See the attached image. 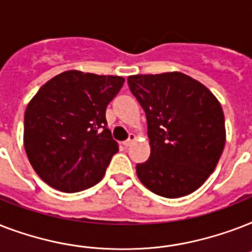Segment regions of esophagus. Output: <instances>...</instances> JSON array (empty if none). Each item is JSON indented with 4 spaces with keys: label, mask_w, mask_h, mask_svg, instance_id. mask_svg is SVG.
<instances>
[{
    "label": "esophagus",
    "mask_w": 252,
    "mask_h": 252,
    "mask_svg": "<svg viewBox=\"0 0 252 252\" xmlns=\"http://www.w3.org/2000/svg\"><path fill=\"white\" fill-rule=\"evenodd\" d=\"M134 140H136V134L130 133L129 137L126 138V141L123 142V145H124V146H130V145H132V142H133Z\"/></svg>",
    "instance_id": "esophagus-1"
}]
</instances>
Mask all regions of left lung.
I'll return each mask as SVG.
<instances>
[{
	"mask_svg": "<svg viewBox=\"0 0 252 252\" xmlns=\"http://www.w3.org/2000/svg\"><path fill=\"white\" fill-rule=\"evenodd\" d=\"M128 85L146 114L150 157L137 163L140 182L174 199L196 191L215 170L225 146L221 104L183 73L137 74Z\"/></svg>",
	"mask_w": 252,
	"mask_h": 252,
	"instance_id": "left-lung-1",
	"label": "left lung"
}]
</instances>
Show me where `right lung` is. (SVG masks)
<instances>
[{"mask_svg":"<svg viewBox=\"0 0 252 252\" xmlns=\"http://www.w3.org/2000/svg\"><path fill=\"white\" fill-rule=\"evenodd\" d=\"M123 84L119 76L68 70L39 89L26 108L23 142L30 163L48 186L78 192L100 182L119 150L106 108Z\"/></svg>","mask_w":252,"mask_h":252,"instance_id":"add662e5","label":"right lung"}]
</instances>
